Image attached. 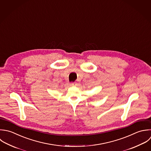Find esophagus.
Segmentation results:
<instances>
[{
    "label": "esophagus",
    "instance_id": "1",
    "mask_svg": "<svg viewBox=\"0 0 151 151\" xmlns=\"http://www.w3.org/2000/svg\"><path fill=\"white\" fill-rule=\"evenodd\" d=\"M75 85V83H70V86H74Z\"/></svg>",
    "mask_w": 151,
    "mask_h": 151
}]
</instances>
